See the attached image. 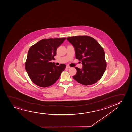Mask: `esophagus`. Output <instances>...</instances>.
<instances>
[{"mask_svg":"<svg viewBox=\"0 0 132 132\" xmlns=\"http://www.w3.org/2000/svg\"><path fill=\"white\" fill-rule=\"evenodd\" d=\"M71 68V67H70V66H68V65H67L66 66V68H68H68Z\"/></svg>","mask_w":132,"mask_h":132,"instance_id":"34e87169","label":"esophagus"}]
</instances>
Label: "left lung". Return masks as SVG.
Masks as SVG:
<instances>
[{"instance_id": "left-lung-1", "label": "left lung", "mask_w": 132, "mask_h": 132, "mask_svg": "<svg viewBox=\"0 0 132 132\" xmlns=\"http://www.w3.org/2000/svg\"><path fill=\"white\" fill-rule=\"evenodd\" d=\"M74 47L76 58L81 61V69L77 70L73 79L86 86L93 84L101 79L107 67L104 49L96 40L88 36L67 38Z\"/></svg>"}]
</instances>
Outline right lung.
<instances>
[{
	"label": "right lung",
	"mask_w": 132,
	"mask_h": 132,
	"mask_svg": "<svg viewBox=\"0 0 132 132\" xmlns=\"http://www.w3.org/2000/svg\"><path fill=\"white\" fill-rule=\"evenodd\" d=\"M66 39L65 38L43 39L30 48L25 68L31 81L38 86L46 87L55 83L66 68L51 62L54 59L56 50Z\"/></svg>",
	"instance_id": "1"
}]
</instances>
